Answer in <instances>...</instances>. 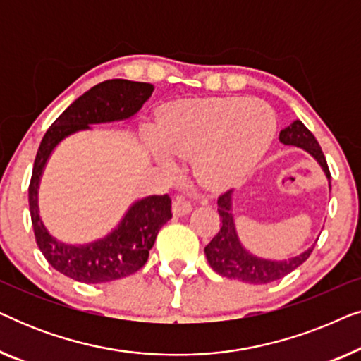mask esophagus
I'll list each match as a JSON object with an SVG mask.
<instances>
[{"label":"esophagus","mask_w":361,"mask_h":361,"mask_svg":"<svg viewBox=\"0 0 361 361\" xmlns=\"http://www.w3.org/2000/svg\"><path fill=\"white\" fill-rule=\"evenodd\" d=\"M192 210L190 202H187L184 197H176L174 202H172V212H174L176 216H184Z\"/></svg>","instance_id":"1"}]
</instances>
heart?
<instances>
[{
	"mask_svg": "<svg viewBox=\"0 0 361 361\" xmlns=\"http://www.w3.org/2000/svg\"><path fill=\"white\" fill-rule=\"evenodd\" d=\"M276 113L253 98L184 100L167 106L151 137L162 167L174 171L172 156L194 159L197 182L209 190H224L245 179L273 141Z\"/></svg>",
	"mask_w": 361,
	"mask_h": 361,
	"instance_id": "b5f03b06",
	"label": "heart"
}]
</instances>
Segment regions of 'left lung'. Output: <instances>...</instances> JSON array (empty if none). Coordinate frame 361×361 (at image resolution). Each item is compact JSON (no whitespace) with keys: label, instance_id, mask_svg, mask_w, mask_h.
Masks as SVG:
<instances>
[{"label":"left lung","instance_id":"obj_1","mask_svg":"<svg viewBox=\"0 0 361 361\" xmlns=\"http://www.w3.org/2000/svg\"><path fill=\"white\" fill-rule=\"evenodd\" d=\"M279 141L288 146L302 147L310 156H314L315 161L324 169L325 176H327L330 187V171L322 147L319 146L317 140L304 126L302 121L295 120L293 125L284 128L279 133ZM231 194H233V190H226L225 194L219 197V215L221 220V228L212 238L210 243L205 246V256L215 273L224 276V278L238 279L248 284H268L284 278L286 274L293 273L295 268H299L309 258L314 246H310L309 250H305L299 256L284 261L263 259L248 253L241 246L238 235H236L233 215H231Z\"/></svg>","mask_w":361,"mask_h":361}]
</instances>
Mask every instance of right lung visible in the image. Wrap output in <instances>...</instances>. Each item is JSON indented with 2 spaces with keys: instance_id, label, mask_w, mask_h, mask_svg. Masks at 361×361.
Here are the masks:
<instances>
[{
  "instance_id": "right-lung-1",
  "label": "right lung",
  "mask_w": 361,
  "mask_h": 361,
  "mask_svg": "<svg viewBox=\"0 0 361 361\" xmlns=\"http://www.w3.org/2000/svg\"><path fill=\"white\" fill-rule=\"evenodd\" d=\"M152 92L154 87L151 83L123 78L98 83L78 97L52 123L42 137L29 184V210L39 250L49 264L67 278L87 284H100L136 273L146 264L149 250L162 225L171 220V197L167 194L151 195L135 202L120 225L105 238L88 245H66L51 236L39 216V180L54 147L63 137L80 130H88L90 125L120 121L133 116L141 110Z\"/></svg>"
}]
</instances>
